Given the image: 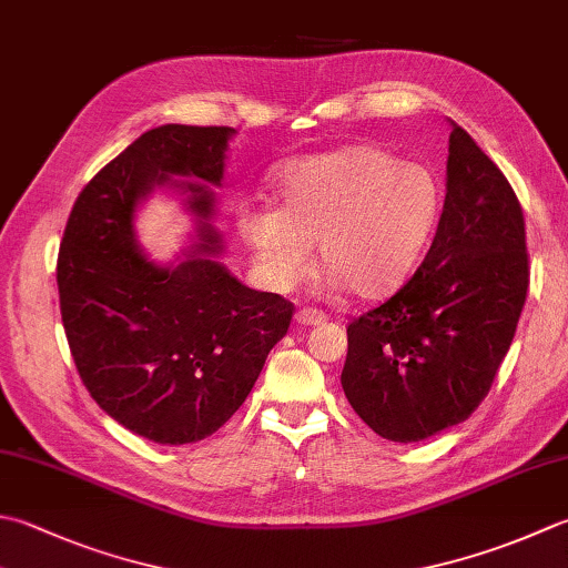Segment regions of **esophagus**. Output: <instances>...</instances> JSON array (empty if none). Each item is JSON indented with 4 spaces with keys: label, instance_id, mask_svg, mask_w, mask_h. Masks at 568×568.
I'll return each instance as SVG.
<instances>
[{
    "label": "esophagus",
    "instance_id": "esophagus-1",
    "mask_svg": "<svg viewBox=\"0 0 568 568\" xmlns=\"http://www.w3.org/2000/svg\"><path fill=\"white\" fill-rule=\"evenodd\" d=\"M325 313H322V310H317V307H300L297 310V315H295V320L300 322V325H322V322H325Z\"/></svg>",
    "mask_w": 568,
    "mask_h": 568
}]
</instances>
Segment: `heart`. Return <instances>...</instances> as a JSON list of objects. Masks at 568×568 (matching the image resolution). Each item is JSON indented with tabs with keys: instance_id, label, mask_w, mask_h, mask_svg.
Instances as JSON below:
<instances>
[{
	"instance_id": "obj_1",
	"label": "heart",
	"mask_w": 568,
	"mask_h": 568,
	"mask_svg": "<svg viewBox=\"0 0 568 568\" xmlns=\"http://www.w3.org/2000/svg\"><path fill=\"white\" fill-rule=\"evenodd\" d=\"M281 211L246 209L239 229L263 275L291 287L322 265L362 300L398 291L438 226L443 186L430 166L372 144L293 162L277 180Z\"/></svg>"
}]
</instances>
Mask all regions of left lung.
Listing matches in <instances>:
<instances>
[{
  "label": "left lung",
  "mask_w": 568,
  "mask_h": 568,
  "mask_svg": "<svg viewBox=\"0 0 568 568\" xmlns=\"http://www.w3.org/2000/svg\"><path fill=\"white\" fill-rule=\"evenodd\" d=\"M448 142L446 204L424 263L347 327L344 394L396 443L436 436L483 404L529 287L515 189L455 122Z\"/></svg>",
  "instance_id": "obj_1"
}]
</instances>
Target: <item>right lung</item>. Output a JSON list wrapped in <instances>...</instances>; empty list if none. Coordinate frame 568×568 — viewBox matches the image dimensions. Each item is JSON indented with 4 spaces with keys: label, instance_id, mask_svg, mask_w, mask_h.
Listing matches in <instances>:
<instances>
[{
    "label": "right lung",
    "instance_id": "right-lung-1",
    "mask_svg": "<svg viewBox=\"0 0 568 568\" xmlns=\"http://www.w3.org/2000/svg\"><path fill=\"white\" fill-rule=\"evenodd\" d=\"M231 128L162 125L130 144L83 186L63 231L55 281L61 320L93 402L138 436L182 446L216 433L246 402L295 307L241 285L211 258L219 233L206 184H221ZM186 185L200 243L186 262L160 270L139 253L131 216L152 185Z\"/></svg>",
    "mask_w": 568,
    "mask_h": 568
}]
</instances>
